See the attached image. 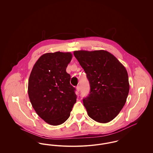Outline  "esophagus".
<instances>
[{"mask_svg": "<svg viewBox=\"0 0 153 153\" xmlns=\"http://www.w3.org/2000/svg\"><path fill=\"white\" fill-rule=\"evenodd\" d=\"M76 90H77V92H79L80 91V86L79 85V86H77L76 87ZM79 94V93H78Z\"/></svg>", "mask_w": 153, "mask_h": 153, "instance_id": "obj_1", "label": "esophagus"}]
</instances>
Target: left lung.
<instances>
[{"label": "left lung", "instance_id": "obj_1", "mask_svg": "<svg viewBox=\"0 0 153 153\" xmlns=\"http://www.w3.org/2000/svg\"><path fill=\"white\" fill-rule=\"evenodd\" d=\"M73 54L90 84L89 94L83 99L88 116L99 123L109 122L123 108L128 95L126 69L105 51H78Z\"/></svg>", "mask_w": 153, "mask_h": 153}]
</instances>
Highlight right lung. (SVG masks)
<instances>
[{
    "mask_svg": "<svg viewBox=\"0 0 153 153\" xmlns=\"http://www.w3.org/2000/svg\"><path fill=\"white\" fill-rule=\"evenodd\" d=\"M72 58L69 52L48 53L36 61L30 75L28 95L33 108L52 126L69 118L77 96L66 69Z\"/></svg>",
    "mask_w": 153,
    "mask_h": 153,
    "instance_id": "right-lung-1",
    "label": "right lung"
}]
</instances>
